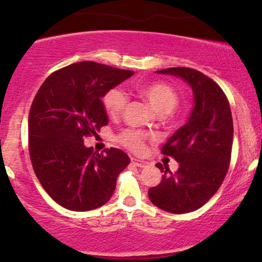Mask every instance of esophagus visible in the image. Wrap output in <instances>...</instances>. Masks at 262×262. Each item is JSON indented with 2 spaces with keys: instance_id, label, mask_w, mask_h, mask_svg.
I'll return each instance as SVG.
<instances>
[{
  "instance_id": "34e87169",
  "label": "esophagus",
  "mask_w": 262,
  "mask_h": 262,
  "mask_svg": "<svg viewBox=\"0 0 262 262\" xmlns=\"http://www.w3.org/2000/svg\"><path fill=\"white\" fill-rule=\"evenodd\" d=\"M132 164L135 165V166H138V167H145L146 166V161L140 160V159H135V158H132Z\"/></svg>"
}]
</instances>
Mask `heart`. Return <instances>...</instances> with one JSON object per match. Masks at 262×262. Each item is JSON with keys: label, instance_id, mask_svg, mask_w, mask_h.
<instances>
[{"label": "heart", "instance_id": "heart-1", "mask_svg": "<svg viewBox=\"0 0 262 262\" xmlns=\"http://www.w3.org/2000/svg\"><path fill=\"white\" fill-rule=\"evenodd\" d=\"M138 92L149 102L152 110L160 116L170 114L179 106V95L170 85L164 82H149L140 86ZM127 97L119 89L110 90L103 97L104 108L111 116H117L123 111ZM118 140L133 151H141L144 148L143 135L134 130H124L119 134Z\"/></svg>", "mask_w": 262, "mask_h": 262}]
</instances>
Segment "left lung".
<instances>
[{
    "label": "left lung",
    "instance_id": "left-lung-1",
    "mask_svg": "<svg viewBox=\"0 0 262 262\" xmlns=\"http://www.w3.org/2000/svg\"><path fill=\"white\" fill-rule=\"evenodd\" d=\"M156 73L180 77L193 92L194 106L187 123L161 150L179 162V170L171 173L156 164L164 175L158 186L149 189V200L158 208L182 214L201 208L221 187L230 162L233 118L223 90L204 74L189 68Z\"/></svg>",
    "mask_w": 262,
    "mask_h": 262
}]
</instances>
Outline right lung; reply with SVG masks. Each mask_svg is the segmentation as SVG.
Instances as JSON below:
<instances>
[{"instance_id": "right-lung-1", "label": "right lung", "mask_w": 262, "mask_h": 262, "mask_svg": "<svg viewBox=\"0 0 262 262\" xmlns=\"http://www.w3.org/2000/svg\"><path fill=\"white\" fill-rule=\"evenodd\" d=\"M133 74L81 61L53 73L38 90L28 118L29 155L40 185L64 208L86 212L106 204L130 162L122 150L98 154L83 139L108 123L102 97Z\"/></svg>"}]
</instances>
